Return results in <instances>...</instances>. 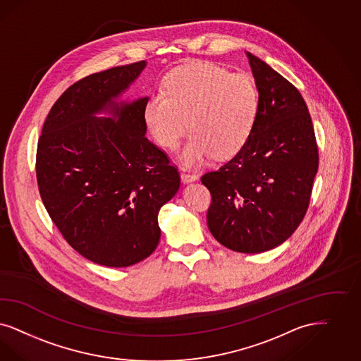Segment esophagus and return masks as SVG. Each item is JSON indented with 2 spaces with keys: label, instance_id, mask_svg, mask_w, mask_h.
I'll return each instance as SVG.
<instances>
[{
  "label": "esophagus",
  "instance_id": "1",
  "mask_svg": "<svg viewBox=\"0 0 361 361\" xmlns=\"http://www.w3.org/2000/svg\"><path fill=\"white\" fill-rule=\"evenodd\" d=\"M199 178V174L190 173V172H181V180L183 183H192V181H196Z\"/></svg>",
  "mask_w": 361,
  "mask_h": 361
}]
</instances>
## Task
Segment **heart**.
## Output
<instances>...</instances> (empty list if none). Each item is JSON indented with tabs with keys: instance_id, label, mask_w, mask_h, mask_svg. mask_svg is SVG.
<instances>
[{
	"instance_id": "b5f03b06",
	"label": "heart",
	"mask_w": 361,
	"mask_h": 361,
	"mask_svg": "<svg viewBox=\"0 0 361 361\" xmlns=\"http://www.w3.org/2000/svg\"><path fill=\"white\" fill-rule=\"evenodd\" d=\"M164 90L145 104V124L161 147L174 150L190 123L193 135L181 154L188 166L212 156L228 159L247 142L259 111V92L249 75L197 61L172 71Z\"/></svg>"
}]
</instances>
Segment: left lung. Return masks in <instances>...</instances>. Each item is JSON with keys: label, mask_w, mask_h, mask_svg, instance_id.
I'll use <instances>...</instances> for the list:
<instances>
[{"label": "left lung", "mask_w": 361, "mask_h": 361, "mask_svg": "<svg viewBox=\"0 0 361 361\" xmlns=\"http://www.w3.org/2000/svg\"><path fill=\"white\" fill-rule=\"evenodd\" d=\"M259 90V111L244 147L201 183L212 202L207 221L226 248L260 253L298 229L310 207L319 168L311 114L298 87L247 53Z\"/></svg>", "instance_id": "8db88e82"}]
</instances>
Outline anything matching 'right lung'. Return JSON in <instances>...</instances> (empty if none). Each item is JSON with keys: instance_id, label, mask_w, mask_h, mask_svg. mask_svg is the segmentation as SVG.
<instances>
[{"instance_id": "right-lung-1", "label": "right lung", "mask_w": 361, "mask_h": 361, "mask_svg": "<svg viewBox=\"0 0 361 361\" xmlns=\"http://www.w3.org/2000/svg\"><path fill=\"white\" fill-rule=\"evenodd\" d=\"M145 65L116 66L71 85L38 140V190L51 221L81 256L112 268L153 253L160 208L180 188L177 168L145 137L149 99L116 102ZM99 111L113 117L99 119Z\"/></svg>"}]
</instances>
